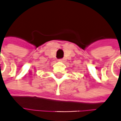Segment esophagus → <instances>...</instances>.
Here are the masks:
<instances>
[{"label":"esophagus","instance_id":"esophagus-1","mask_svg":"<svg viewBox=\"0 0 121 121\" xmlns=\"http://www.w3.org/2000/svg\"><path fill=\"white\" fill-rule=\"evenodd\" d=\"M64 60H65L64 59H59V61L60 62H64Z\"/></svg>","mask_w":121,"mask_h":121}]
</instances>
